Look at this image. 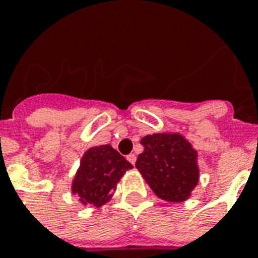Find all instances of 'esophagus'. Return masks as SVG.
<instances>
[{
    "instance_id": "obj_1",
    "label": "esophagus",
    "mask_w": 258,
    "mask_h": 258,
    "mask_svg": "<svg viewBox=\"0 0 258 258\" xmlns=\"http://www.w3.org/2000/svg\"><path fill=\"white\" fill-rule=\"evenodd\" d=\"M127 160H128V161L131 162L133 165H135V162H136V156H135V153H130V155L127 156Z\"/></svg>"
}]
</instances>
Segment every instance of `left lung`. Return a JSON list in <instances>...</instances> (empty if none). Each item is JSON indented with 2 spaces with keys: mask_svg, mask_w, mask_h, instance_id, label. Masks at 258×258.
Returning a JSON list of instances; mask_svg holds the SVG:
<instances>
[{
  "mask_svg": "<svg viewBox=\"0 0 258 258\" xmlns=\"http://www.w3.org/2000/svg\"><path fill=\"white\" fill-rule=\"evenodd\" d=\"M144 151L135 166L159 198L182 202L198 183L197 155L178 134H153L140 142Z\"/></svg>",
  "mask_w": 258,
  "mask_h": 258,
  "instance_id": "8db88e82",
  "label": "left lung"
}]
</instances>
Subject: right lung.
I'll list each match as a JSON object with an SVG mask.
<instances>
[{
    "instance_id": "1",
    "label": "right lung",
    "mask_w": 258,
    "mask_h": 258,
    "mask_svg": "<svg viewBox=\"0 0 258 258\" xmlns=\"http://www.w3.org/2000/svg\"><path fill=\"white\" fill-rule=\"evenodd\" d=\"M133 165L111 146L94 147L82 156L72 191L84 205L102 206L111 198L118 181Z\"/></svg>"
}]
</instances>
